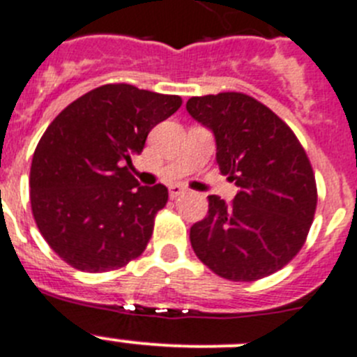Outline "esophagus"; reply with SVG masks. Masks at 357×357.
I'll return each mask as SVG.
<instances>
[{"label": "esophagus", "instance_id": "esophagus-1", "mask_svg": "<svg viewBox=\"0 0 357 357\" xmlns=\"http://www.w3.org/2000/svg\"><path fill=\"white\" fill-rule=\"evenodd\" d=\"M182 192H185L184 185H169V198H176V196H181Z\"/></svg>", "mask_w": 357, "mask_h": 357}]
</instances>
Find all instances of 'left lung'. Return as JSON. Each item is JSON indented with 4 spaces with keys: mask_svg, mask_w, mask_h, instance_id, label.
Listing matches in <instances>:
<instances>
[{
    "mask_svg": "<svg viewBox=\"0 0 357 357\" xmlns=\"http://www.w3.org/2000/svg\"><path fill=\"white\" fill-rule=\"evenodd\" d=\"M185 107L214 132L219 169L238 188L231 204L208 196L207 218L189 231L196 257L230 281L276 273L299 253L315 215L305 149L276 113L246 93L191 97Z\"/></svg>",
    "mask_w": 357,
    "mask_h": 357,
    "instance_id": "8db88e82",
    "label": "left lung"
}]
</instances>
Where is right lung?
<instances>
[{"instance_id": "1", "label": "right lung", "mask_w": 357, "mask_h": 357, "mask_svg": "<svg viewBox=\"0 0 357 357\" xmlns=\"http://www.w3.org/2000/svg\"><path fill=\"white\" fill-rule=\"evenodd\" d=\"M181 104L178 96L104 84L45 129L29 169V200L42 237L68 266L106 273L145 251L168 189L139 185L132 157Z\"/></svg>"}]
</instances>
